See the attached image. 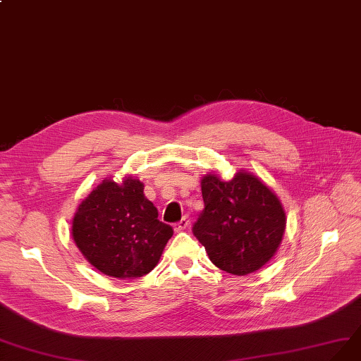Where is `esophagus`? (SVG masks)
<instances>
[{"label":"esophagus","instance_id":"obj_1","mask_svg":"<svg viewBox=\"0 0 361 361\" xmlns=\"http://www.w3.org/2000/svg\"><path fill=\"white\" fill-rule=\"evenodd\" d=\"M188 226H189V220L188 219H181L178 223L173 224L172 228H173V231L178 233V232H183L185 228H188Z\"/></svg>","mask_w":361,"mask_h":361}]
</instances>
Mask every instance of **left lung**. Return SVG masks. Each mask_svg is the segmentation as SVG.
Segmentation results:
<instances>
[{
	"label": "left lung",
	"instance_id": "8db88e82",
	"mask_svg": "<svg viewBox=\"0 0 361 361\" xmlns=\"http://www.w3.org/2000/svg\"><path fill=\"white\" fill-rule=\"evenodd\" d=\"M201 188L205 208L193 233L209 260L238 276L259 271L283 241L287 219L279 197L245 169L229 181L207 173Z\"/></svg>",
	"mask_w": 361,
	"mask_h": 361
}]
</instances>
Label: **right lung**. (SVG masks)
<instances>
[{
  "mask_svg": "<svg viewBox=\"0 0 361 361\" xmlns=\"http://www.w3.org/2000/svg\"><path fill=\"white\" fill-rule=\"evenodd\" d=\"M85 259L106 276L133 279L154 269L173 231L157 219L137 177L105 178L78 205L71 228Z\"/></svg>",
  "mask_w": 361,
  "mask_h": 361,
  "instance_id": "right-lung-1",
  "label": "right lung"
}]
</instances>
